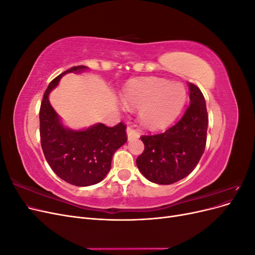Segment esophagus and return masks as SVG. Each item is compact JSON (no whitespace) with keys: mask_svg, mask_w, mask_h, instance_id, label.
<instances>
[{"mask_svg":"<svg viewBox=\"0 0 255 255\" xmlns=\"http://www.w3.org/2000/svg\"><path fill=\"white\" fill-rule=\"evenodd\" d=\"M127 133H128V140H133V139H137L138 137H139V133H138V130L128 127L127 128Z\"/></svg>","mask_w":255,"mask_h":255,"instance_id":"obj_1","label":"esophagus"}]
</instances>
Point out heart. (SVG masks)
I'll return each mask as SVG.
<instances>
[{"instance_id": "b5f03b06", "label": "heart", "mask_w": 255, "mask_h": 255, "mask_svg": "<svg viewBox=\"0 0 255 255\" xmlns=\"http://www.w3.org/2000/svg\"><path fill=\"white\" fill-rule=\"evenodd\" d=\"M186 98V89L181 83L146 78L130 82L123 90L122 102L128 109L139 110L142 125L161 128L180 115Z\"/></svg>"}]
</instances>
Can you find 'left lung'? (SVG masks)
<instances>
[{
  "label": "left lung",
  "mask_w": 255,
  "mask_h": 255,
  "mask_svg": "<svg viewBox=\"0 0 255 255\" xmlns=\"http://www.w3.org/2000/svg\"><path fill=\"white\" fill-rule=\"evenodd\" d=\"M190 104L179 122L155 135H142L144 150L136 159L150 182L169 185L187 176L204 153L208 116L205 100L195 84H188Z\"/></svg>",
  "instance_id": "obj_1"
}]
</instances>
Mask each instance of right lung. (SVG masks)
I'll list each match as a JSON object with an SVG mask.
<instances>
[{
  "mask_svg": "<svg viewBox=\"0 0 255 255\" xmlns=\"http://www.w3.org/2000/svg\"><path fill=\"white\" fill-rule=\"evenodd\" d=\"M87 69L76 66L54 79L45 90L39 112L40 141L44 157L60 179L75 186H90L101 182L111 170L115 152L128 140L127 126L113 128L98 123L86 129L73 130L61 125L49 101L50 92L61 76Z\"/></svg>",
  "mask_w": 255,
  "mask_h": 255,
  "instance_id": "obj_1",
  "label": "right lung"
}]
</instances>
